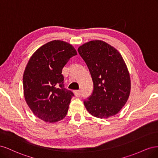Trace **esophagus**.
Segmentation results:
<instances>
[{"label":"esophagus","instance_id":"obj_1","mask_svg":"<svg viewBox=\"0 0 158 158\" xmlns=\"http://www.w3.org/2000/svg\"><path fill=\"white\" fill-rule=\"evenodd\" d=\"M74 94L75 95V96H76V97H80L81 95V92L80 90H74Z\"/></svg>","mask_w":158,"mask_h":158}]
</instances>
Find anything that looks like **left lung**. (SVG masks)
Instances as JSON below:
<instances>
[{
  "label": "left lung",
  "mask_w": 158,
  "mask_h": 158,
  "mask_svg": "<svg viewBox=\"0 0 158 158\" xmlns=\"http://www.w3.org/2000/svg\"><path fill=\"white\" fill-rule=\"evenodd\" d=\"M78 51L87 64L93 80V92L84 106L93 116L107 118L116 114L127 103L131 79L121 55L107 43L95 40Z\"/></svg>",
  "instance_id": "8db88e82"
}]
</instances>
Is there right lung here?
Masks as SVG:
<instances>
[{
	"label": "right lung",
	"instance_id": "1",
	"mask_svg": "<svg viewBox=\"0 0 158 158\" xmlns=\"http://www.w3.org/2000/svg\"><path fill=\"white\" fill-rule=\"evenodd\" d=\"M77 55L64 41H50L38 49L28 61L23 76L26 101L32 112L45 122L63 119L74 95L64 88L62 70Z\"/></svg>",
	"mask_w": 158,
	"mask_h": 158
}]
</instances>
